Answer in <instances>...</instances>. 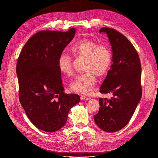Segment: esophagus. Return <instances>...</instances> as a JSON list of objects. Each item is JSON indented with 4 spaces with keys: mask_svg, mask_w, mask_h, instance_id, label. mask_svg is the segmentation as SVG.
<instances>
[{
    "mask_svg": "<svg viewBox=\"0 0 158 158\" xmlns=\"http://www.w3.org/2000/svg\"><path fill=\"white\" fill-rule=\"evenodd\" d=\"M80 98H81V99L82 101H83V100H89V99H91L89 97L86 96H85V95H81Z\"/></svg>",
    "mask_w": 158,
    "mask_h": 158,
    "instance_id": "34e87169",
    "label": "esophagus"
}]
</instances>
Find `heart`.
I'll use <instances>...</instances> for the list:
<instances>
[{
  "label": "heart",
  "instance_id": "heart-1",
  "mask_svg": "<svg viewBox=\"0 0 158 158\" xmlns=\"http://www.w3.org/2000/svg\"><path fill=\"white\" fill-rule=\"evenodd\" d=\"M70 51L76 58L86 59L84 74L78 76L71 84V89L74 93L88 94L91 93L97 83L96 75L106 76L110 69L112 54L110 49L105 45L90 39H84L73 44ZM60 71L67 76L74 74L72 57L66 53H62L58 60Z\"/></svg>",
  "mask_w": 158,
  "mask_h": 158
}]
</instances>
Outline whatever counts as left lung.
I'll list each match as a JSON object with an SVG mask.
<instances>
[{
	"instance_id": "left-lung-1",
	"label": "left lung",
	"mask_w": 158,
	"mask_h": 158,
	"mask_svg": "<svg viewBox=\"0 0 158 158\" xmlns=\"http://www.w3.org/2000/svg\"><path fill=\"white\" fill-rule=\"evenodd\" d=\"M99 32L109 37L113 62L99 92L111 93L112 97L99 98V110L94 119L99 128L114 132L127 124L141 98V65L138 52L123 34L107 27Z\"/></svg>"
}]
</instances>
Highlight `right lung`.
Returning <instances> with one entry per match:
<instances>
[{"label":"right lung","mask_w":158,"mask_h":158,"mask_svg":"<svg viewBox=\"0 0 158 158\" xmlns=\"http://www.w3.org/2000/svg\"><path fill=\"white\" fill-rule=\"evenodd\" d=\"M75 32V28L39 31L27 40L17 59L20 102L32 123L44 131L62 128L70 109L80 101L79 95L64 93L58 67L59 57Z\"/></svg>","instance_id":"1"}]
</instances>
